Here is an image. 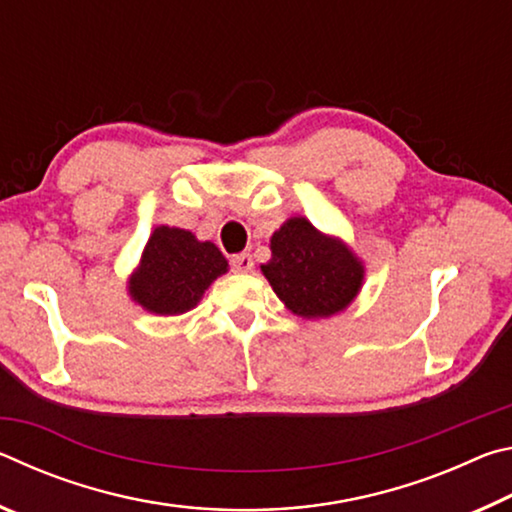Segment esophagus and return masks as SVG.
Listing matches in <instances>:
<instances>
[{
  "instance_id": "obj_1",
  "label": "esophagus",
  "mask_w": 512,
  "mask_h": 512,
  "mask_svg": "<svg viewBox=\"0 0 512 512\" xmlns=\"http://www.w3.org/2000/svg\"><path fill=\"white\" fill-rule=\"evenodd\" d=\"M230 266L239 273H248V271H253L255 264H253V257H250L248 253H239V255L230 257Z\"/></svg>"
}]
</instances>
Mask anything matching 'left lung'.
I'll return each instance as SVG.
<instances>
[{
  "label": "left lung",
  "mask_w": 512,
  "mask_h": 512,
  "mask_svg": "<svg viewBox=\"0 0 512 512\" xmlns=\"http://www.w3.org/2000/svg\"><path fill=\"white\" fill-rule=\"evenodd\" d=\"M273 257L262 266L284 305L305 318L332 316L361 289L363 266L341 241L329 239L302 216L289 219L271 239Z\"/></svg>",
  "instance_id": "8db88e82"
}]
</instances>
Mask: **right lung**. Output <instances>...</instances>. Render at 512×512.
Instances as JSON below:
<instances>
[{
  "label": "right lung",
  "instance_id": "add662e5",
  "mask_svg": "<svg viewBox=\"0 0 512 512\" xmlns=\"http://www.w3.org/2000/svg\"><path fill=\"white\" fill-rule=\"evenodd\" d=\"M228 262L212 241L192 232L160 225L144 248L142 264L131 280V296L153 314H185L201 300Z\"/></svg>",
  "mask_w": 512,
  "mask_h": 512
}]
</instances>
